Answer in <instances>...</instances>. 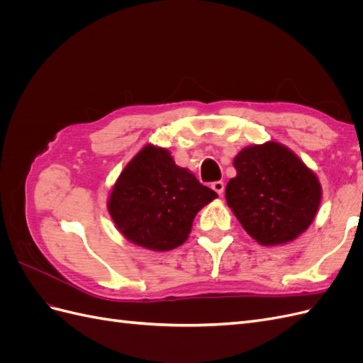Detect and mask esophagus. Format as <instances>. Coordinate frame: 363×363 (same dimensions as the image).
<instances>
[{"mask_svg": "<svg viewBox=\"0 0 363 363\" xmlns=\"http://www.w3.org/2000/svg\"><path fill=\"white\" fill-rule=\"evenodd\" d=\"M212 189H213L218 195H223V194H224V183H223V182H213V183H212Z\"/></svg>", "mask_w": 363, "mask_h": 363, "instance_id": "34e87169", "label": "esophagus"}]
</instances>
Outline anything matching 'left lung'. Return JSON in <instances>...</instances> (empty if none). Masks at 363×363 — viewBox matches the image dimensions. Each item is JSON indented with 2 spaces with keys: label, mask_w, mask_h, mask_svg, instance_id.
Instances as JSON below:
<instances>
[{
  "label": "left lung",
  "mask_w": 363,
  "mask_h": 363,
  "mask_svg": "<svg viewBox=\"0 0 363 363\" xmlns=\"http://www.w3.org/2000/svg\"><path fill=\"white\" fill-rule=\"evenodd\" d=\"M236 177L225 188L228 207L245 232L263 247L292 242L318 213L323 189L316 174L279 142L240 150Z\"/></svg>",
  "instance_id": "obj_1"
}]
</instances>
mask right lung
<instances>
[{"label":"right lung","mask_w":363,"mask_h":363,"mask_svg":"<svg viewBox=\"0 0 363 363\" xmlns=\"http://www.w3.org/2000/svg\"><path fill=\"white\" fill-rule=\"evenodd\" d=\"M171 152L152 144L131 159L112 186L107 211L130 242L169 251L188 239L201 208L216 199Z\"/></svg>","instance_id":"1"}]
</instances>
